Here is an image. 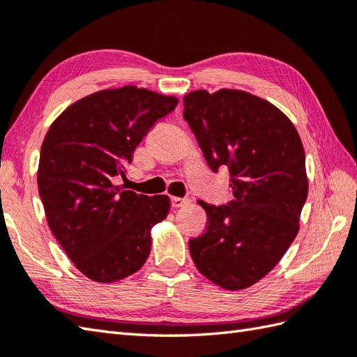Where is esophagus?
I'll return each mask as SVG.
<instances>
[{"label":"esophagus","instance_id":"obj_1","mask_svg":"<svg viewBox=\"0 0 357 357\" xmlns=\"http://www.w3.org/2000/svg\"><path fill=\"white\" fill-rule=\"evenodd\" d=\"M188 204H190V199H188V198H178V196H173V198H172V206L174 208L185 207V206H188Z\"/></svg>","mask_w":357,"mask_h":357}]
</instances>
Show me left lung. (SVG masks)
Masks as SVG:
<instances>
[{
  "mask_svg": "<svg viewBox=\"0 0 357 357\" xmlns=\"http://www.w3.org/2000/svg\"><path fill=\"white\" fill-rule=\"evenodd\" d=\"M184 119L210 169L230 172L234 196L225 206L198 201L208 225L188 241L192 259L225 290L252 287L299 231L308 179L298 130L271 102L230 89L185 95Z\"/></svg>",
  "mask_w": 357,
  "mask_h": 357,
  "instance_id": "1",
  "label": "left lung"
}]
</instances>
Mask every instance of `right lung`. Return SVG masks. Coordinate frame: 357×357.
Masks as SVG:
<instances>
[{
    "mask_svg": "<svg viewBox=\"0 0 357 357\" xmlns=\"http://www.w3.org/2000/svg\"><path fill=\"white\" fill-rule=\"evenodd\" d=\"M178 98L124 86L67 107L43 141L38 192L59 245L82 275L115 282L150 255V229L169 215L167 195H138L113 184L133 151Z\"/></svg>",
    "mask_w": 357,
    "mask_h": 357,
    "instance_id": "right-lung-1",
    "label": "right lung"
}]
</instances>
